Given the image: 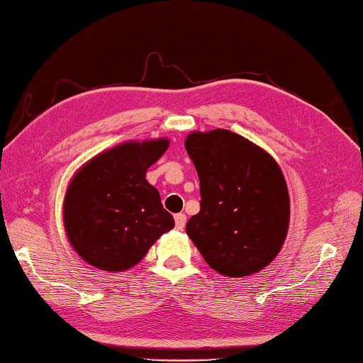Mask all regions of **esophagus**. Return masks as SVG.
<instances>
[{"label":"esophagus","instance_id":"1","mask_svg":"<svg viewBox=\"0 0 363 363\" xmlns=\"http://www.w3.org/2000/svg\"><path fill=\"white\" fill-rule=\"evenodd\" d=\"M186 223V215L185 213H177L175 215V228L177 230H183Z\"/></svg>","mask_w":363,"mask_h":363}]
</instances>
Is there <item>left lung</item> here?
<instances>
[{"label": "left lung", "mask_w": 363, "mask_h": 363, "mask_svg": "<svg viewBox=\"0 0 363 363\" xmlns=\"http://www.w3.org/2000/svg\"><path fill=\"white\" fill-rule=\"evenodd\" d=\"M185 148L201 182V211L186 233L220 274L244 277L268 266L287 236L290 202L268 152L231 130L193 132Z\"/></svg>", "instance_id": "left-lung-1"}]
</instances>
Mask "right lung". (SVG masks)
I'll list each match as a JSON object with an SVG mask.
<instances>
[{"instance_id": "right-lung-1", "label": "right lung", "mask_w": 363, "mask_h": 363, "mask_svg": "<svg viewBox=\"0 0 363 363\" xmlns=\"http://www.w3.org/2000/svg\"><path fill=\"white\" fill-rule=\"evenodd\" d=\"M169 140L129 142L89 161L69 183L63 223L73 249L104 271H125L175 226L146 169L161 157Z\"/></svg>"}]
</instances>
